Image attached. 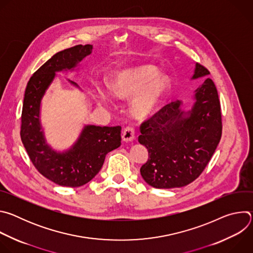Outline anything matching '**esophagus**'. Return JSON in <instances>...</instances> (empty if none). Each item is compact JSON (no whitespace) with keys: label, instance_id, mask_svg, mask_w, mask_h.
Masks as SVG:
<instances>
[{"label":"esophagus","instance_id":"34e87169","mask_svg":"<svg viewBox=\"0 0 253 253\" xmlns=\"http://www.w3.org/2000/svg\"><path fill=\"white\" fill-rule=\"evenodd\" d=\"M135 139V132L132 127H126L122 132V140L124 142H132Z\"/></svg>","mask_w":253,"mask_h":253}]
</instances>
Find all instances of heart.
Instances as JSON below:
<instances>
[{"mask_svg": "<svg viewBox=\"0 0 253 253\" xmlns=\"http://www.w3.org/2000/svg\"><path fill=\"white\" fill-rule=\"evenodd\" d=\"M151 65L129 68L117 74L110 82L112 93L120 98H130V113L137 120L150 118L171 89V79L166 74H158ZM102 104L110 103V95L103 90L96 93Z\"/></svg>", "mask_w": 253, "mask_h": 253, "instance_id": "b5f03b06", "label": "heart"}]
</instances>
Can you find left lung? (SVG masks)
Returning <instances> with one entry per match:
<instances>
[{
    "label": "left lung",
    "mask_w": 253,
    "mask_h": 253,
    "mask_svg": "<svg viewBox=\"0 0 253 253\" xmlns=\"http://www.w3.org/2000/svg\"><path fill=\"white\" fill-rule=\"evenodd\" d=\"M209 71L195 64L191 80L204 78ZM193 104L185 109L175 100L141 125L138 141L148 150L140 168L145 182L155 188L183 187L202 173L221 138L220 102L209 78L194 90Z\"/></svg>",
    "instance_id": "left-lung-1"
}]
</instances>
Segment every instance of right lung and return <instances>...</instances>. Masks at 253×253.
<instances>
[{
	"mask_svg": "<svg viewBox=\"0 0 253 253\" xmlns=\"http://www.w3.org/2000/svg\"><path fill=\"white\" fill-rule=\"evenodd\" d=\"M92 45H78L61 51L36 71L27 84L22 111L21 139L27 153L43 176L67 187L82 186L101 170L106 154L121 145V127L84 124L78 138L64 150L48 144L41 122L42 100L60 72H77L92 53ZM67 82L79 90L73 81Z\"/></svg>",
	"mask_w": 253,
	"mask_h": 253,
	"instance_id": "add662e5",
	"label": "right lung"
}]
</instances>
